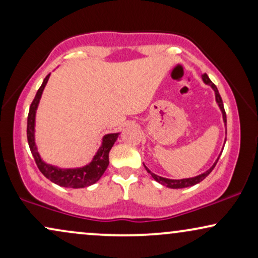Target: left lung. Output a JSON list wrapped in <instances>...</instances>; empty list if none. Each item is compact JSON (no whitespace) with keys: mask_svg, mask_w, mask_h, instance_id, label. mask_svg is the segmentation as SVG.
Instances as JSON below:
<instances>
[{"mask_svg":"<svg viewBox=\"0 0 258 258\" xmlns=\"http://www.w3.org/2000/svg\"><path fill=\"white\" fill-rule=\"evenodd\" d=\"M201 78H203V81L205 82L206 85L211 86L212 90L215 91L216 102H217V104H218V106H220V109H221V111H222V116H223V122H224V125L227 126V116H226V111H224L223 102H222V98H221L220 93H218L217 87H216V85L214 84V82H212L211 80L209 79V76H207L206 74H204V75L201 76ZM226 133H227V132H226ZM224 143H226V141H224ZM220 156H221V154H220ZM220 156H218L217 160H216V161H215V164L212 165V166L210 167L209 170L205 171V172H204V173L198 174V176L191 177V178H183V179H170V178H165V177H160V176H158V174L153 173L152 171H150L149 168H148V167L146 166V165H144V167H146V170L148 171V172H149L150 174H152L153 178L155 179L156 182H159L160 184H162V185H165V186H168V188H172V189H180V188H186V186L195 185V184H198V183H200L201 180L205 179L206 177L209 176L210 173H211V171L214 170V168H215L216 164H217V161H218V159H220Z\"/></svg>","mask_w":258,"mask_h":258,"instance_id":"1","label":"left lung"}]
</instances>
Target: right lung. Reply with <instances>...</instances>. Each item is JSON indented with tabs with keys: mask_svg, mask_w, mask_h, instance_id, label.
Instances as JSON below:
<instances>
[{
	"mask_svg": "<svg viewBox=\"0 0 258 258\" xmlns=\"http://www.w3.org/2000/svg\"><path fill=\"white\" fill-rule=\"evenodd\" d=\"M49 75L46 76L42 85L38 88L36 96L32 100L30 110L28 115V128H26V136H28V143L30 147L31 154L34 156L38 170L42 172L46 178L55 184L65 186V188H85V186L94 184L98 182L103 173L105 172L109 165V152L116 142L120 133H108L102 139V146L97 150L96 155L93 156L92 161L88 165L76 168H60L53 165L44 162L38 153L36 143H35V119H36V110L38 103H40L42 92L48 82Z\"/></svg>",
	"mask_w": 258,
	"mask_h": 258,
	"instance_id": "add662e5",
	"label": "right lung"
}]
</instances>
